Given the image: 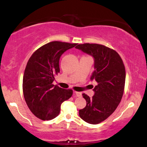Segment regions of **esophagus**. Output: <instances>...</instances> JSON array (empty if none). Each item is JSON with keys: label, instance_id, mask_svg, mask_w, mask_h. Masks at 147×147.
<instances>
[{"label": "esophagus", "instance_id": "34e87169", "mask_svg": "<svg viewBox=\"0 0 147 147\" xmlns=\"http://www.w3.org/2000/svg\"><path fill=\"white\" fill-rule=\"evenodd\" d=\"M74 93H75L76 95L77 96H78V97H81V96H82V94H81V92H77V91H75V92H74Z\"/></svg>", "mask_w": 147, "mask_h": 147}]
</instances>
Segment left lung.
Segmentation results:
<instances>
[{
	"instance_id": "8db88e82",
	"label": "left lung",
	"mask_w": 147,
	"mask_h": 147,
	"mask_svg": "<svg viewBox=\"0 0 147 147\" xmlns=\"http://www.w3.org/2000/svg\"><path fill=\"white\" fill-rule=\"evenodd\" d=\"M76 48L94 58V71L91 80L97 83L92 98L82 94L87 105L80 110L79 114L87 123H99L107 119L120 102L125 87V66L118 53L104 45L84 43Z\"/></svg>"
}]
</instances>
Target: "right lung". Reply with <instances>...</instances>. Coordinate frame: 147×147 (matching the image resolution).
Returning <instances> with one entry per match:
<instances>
[{"label":"right lung","instance_id":"right-lung-1","mask_svg":"<svg viewBox=\"0 0 147 147\" xmlns=\"http://www.w3.org/2000/svg\"><path fill=\"white\" fill-rule=\"evenodd\" d=\"M77 45L50 42L35 51L27 63L23 78L24 98L31 112L42 120L58 116L61 104L72 96L73 90L62 89L53 83L60 72L61 55Z\"/></svg>","mask_w":147,"mask_h":147}]
</instances>
